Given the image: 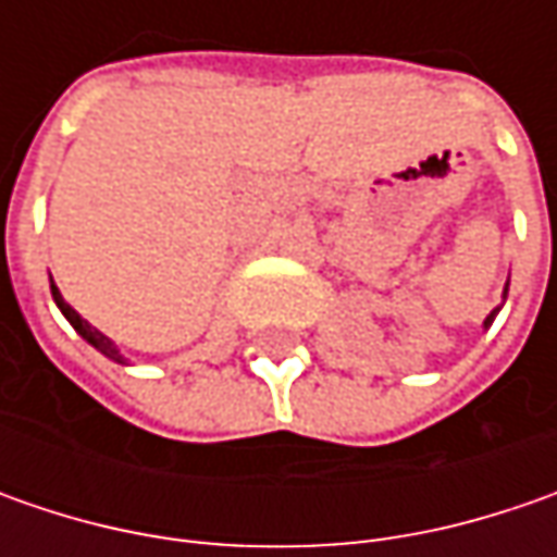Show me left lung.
Segmentation results:
<instances>
[{
  "mask_svg": "<svg viewBox=\"0 0 557 557\" xmlns=\"http://www.w3.org/2000/svg\"><path fill=\"white\" fill-rule=\"evenodd\" d=\"M493 315H496V312H490V319H486V325H490V322H493Z\"/></svg>",
  "mask_w": 557,
  "mask_h": 557,
  "instance_id": "obj_1",
  "label": "left lung"
}]
</instances>
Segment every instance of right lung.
Segmentation results:
<instances>
[{
    "mask_svg": "<svg viewBox=\"0 0 557 557\" xmlns=\"http://www.w3.org/2000/svg\"><path fill=\"white\" fill-rule=\"evenodd\" d=\"M52 297H54V304L61 307V312L67 315V322H71L76 332L83 334V337H86V341H89V344H92L96 350H101L104 356H111V359H117V362H123V356L117 354V347H114V344H111V341H108L104 334L98 332V329H92V325H89V322H86V319H83V315H79L74 307H67V304H64V297L58 294V288H54V285H52Z\"/></svg>",
    "mask_w": 557,
    "mask_h": 557,
    "instance_id": "1",
    "label": "right lung"
}]
</instances>
